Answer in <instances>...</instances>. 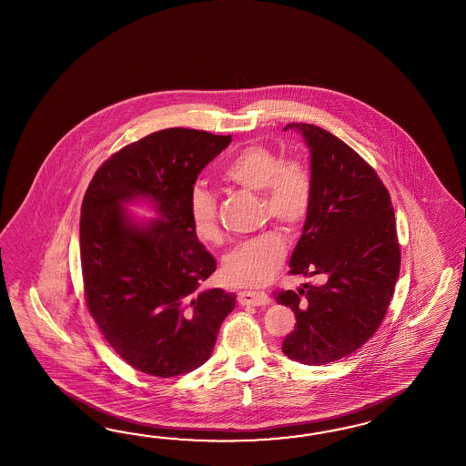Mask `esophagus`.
Wrapping results in <instances>:
<instances>
[{
  "mask_svg": "<svg viewBox=\"0 0 466 466\" xmlns=\"http://www.w3.org/2000/svg\"><path fill=\"white\" fill-rule=\"evenodd\" d=\"M238 301L244 307H266L271 303V298L262 291H240Z\"/></svg>",
  "mask_w": 466,
  "mask_h": 466,
  "instance_id": "34e87169",
  "label": "esophagus"
}]
</instances>
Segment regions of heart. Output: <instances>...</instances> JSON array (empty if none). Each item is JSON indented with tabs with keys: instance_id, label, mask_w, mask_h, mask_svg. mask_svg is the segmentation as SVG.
Segmentation results:
<instances>
[{
	"instance_id": "b5f03b06",
	"label": "heart",
	"mask_w": 466,
	"mask_h": 466,
	"mask_svg": "<svg viewBox=\"0 0 466 466\" xmlns=\"http://www.w3.org/2000/svg\"><path fill=\"white\" fill-rule=\"evenodd\" d=\"M220 175L228 185L261 193L262 216L273 217L286 230H296L307 220L313 193L311 177L299 161H283L273 149L250 145L238 149ZM188 217L202 242L220 238L216 197L202 185H195L188 193ZM286 250V240L274 228L242 240L224 256V279L234 286H262L281 266Z\"/></svg>"
}]
</instances>
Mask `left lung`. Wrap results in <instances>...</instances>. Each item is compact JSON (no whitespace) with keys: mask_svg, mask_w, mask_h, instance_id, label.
<instances>
[{"mask_svg":"<svg viewBox=\"0 0 466 466\" xmlns=\"http://www.w3.org/2000/svg\"><path fill=\"white\" fill-rule=\"evenodd\" d=\"M309 149L311 208L289 259L291 274H321L307 292L281 291L295 311L283 353L325 365L360 349L386 317L400 266L396 217L384 183L349 145L315 125L289 123Z\"/></svg>","mask_w":466,"mask_h":466,"instance_id":"obj_1","label":"left lung"}]
</instances>
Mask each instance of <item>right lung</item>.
<instances>
[{
	"instance_id": "obj_1",
	"label": "right lung",
	"mask_w": 466,
	"mask_h": 466,
	"mask_svg": "<svg viewBox=\"0 0 466 466\" xmlns=\"http://www.w3.org/2000/svg\"><path fill=\"white\" fill-rule=\"evenodd\" d=\"M232 137L170 127L119 149L96 171L80 208L87 307L116 353L145 374L175 377L207 362L236 295L200 289L214 256L193 232L188 193ZM148 203L153 221L127 207Z\"/></svg>"
}]
</instances>
